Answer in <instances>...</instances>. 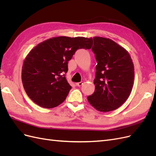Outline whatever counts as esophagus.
I'll use <instances>...</instances> for the list:
<instances>
[{
	"mask_svg": "<svg viewBox=\"0 0 156 156\" xmlns=\"http://www.w3.org/2000/svg\"><path fill=\"white\" fill-rule=\"evenodd\" d=\"M83 82H79V83H76V85L77 86V87H81V86H82L83 85Z\"/></svg>",
	"mask_w": 156,
	"mask_h": 156,
	"instance_id": "esophagus-1",
	"label": "esophagus"
}]
</instances>
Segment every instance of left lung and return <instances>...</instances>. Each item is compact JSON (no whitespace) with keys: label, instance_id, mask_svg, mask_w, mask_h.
Segmentation results:
<instances>
[{"label":"left lung","instance_id":"1","mask_svg":"<svg viewBox=\"0 0 156 156\" xmlns=\"http://www.w3.org/2000/svg\"><path fill=\"white\" fill-rule=\"evenodd\" d=\"M92 48L97 61L95 91L87 97L96 110L109 112L129 98L134 81V65L124 48L109 38L94 37Z\"/></svg>","mask_w":156,"mask_h":156}]
</instances>
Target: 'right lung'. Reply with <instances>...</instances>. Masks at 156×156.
Instances as JSON below:
<instances>
[{
    "instance_id": "obj_1",
    "label": "right lung",
    "mask_w": 156,
    "mask_h": 156,
    "mask_svg": "<svg viewBox=\"0 0 156 156\" xmlns=\"http://www.w3.org/2000/svg\"><path fill=\"white\" fill-rule=\"evenodd\" d=\"M92 44V37L66 36L37 44L27 56L22 68V83L28 96L44 108L61 104L72 89L65 77L68 61L77 49H90Z\"/></svg>"
}]
</instances>
